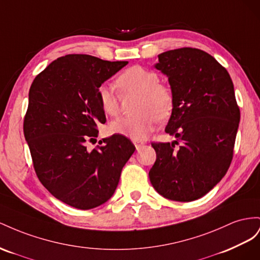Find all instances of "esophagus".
Segmentation results:
<instances>
[{"instance_id":"esophagus-1","label":"esophagus","mask_w":260,"mask_h":260,"mask_svg":"<svg viewBox=\"0 0 260 260\" xmlns=\"http://www.w3.org/2000/svg\"><path fill=\"white\" fill-rule=\"evenodd\" d=\"M133 144L135 145L136 149H137V150H139V149H140V147H142L145 143H144V142H142V140H133Z\"/></svg>"}]
</instances>
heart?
I'll use <instances>...</instances> for the list:
<instances>
[{
	"instance_id": "1",
	"label": "heart",
	"mask_w": 260,
	"mask_h": 260,
	"mask_svg": "<svg viewBox=\"0 0 260 260\" xmlns=\"http://www.w3.org/2000/svg\"><path fill=\"white\" fill-rule=\"evenodd\" d=\"M116 83L122 90L139 93L136 105L137 114L121 116L109 125L112 134L122 135L133 140H143L151 134L159 120H166L173 108V94L166 86L160 84L157 73L132 66L117 77ZM98 100L103 112L115 116L120 112L118 99L112 87L102 85L97 90Z\"/></svg>"
}]
</instances>
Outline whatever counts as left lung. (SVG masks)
<instances>
[{
	"instance_id": "8db88e82",
	"label": "left lung",
	"mask_w": 260,
	"mask_h": 260,
	"mask_svg": "<svg viewBox=\"0 0 260 260\" xmlns=\"http://www.w3.org/2000/svg\"><path fill=\"white\" fill-rule=\"evenodd\" d=\"M158 57L154 68L168 77L173 94L166 132L176 140L151 144L157 159L149 179L165 198L192 202L216 186L231 165L240 109L228 71L207 52L182 48Z\"/></svg>"
}]
</instances>
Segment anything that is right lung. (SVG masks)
<instances>
[{
  "label": "right lung",
  "instance_id": "add662e5",
  "mask_svg": "<svg viewBox=\"0 0 260 260\" xmlns=\"http://www.w3.org/2000/svg\"><path fill=\"white\" fill-rule=\"evenodd\" d=\"M127 63L69 54L37 75L29 90L24 134L35 171L52 195L74 208L107 203L135 151L122 135L102 139L98 149L86 147L98 136V124L106 123L98 88Z\"/></svg>",
  "mask_w": 260,
  "mask_h": 260
}]
</instances>
